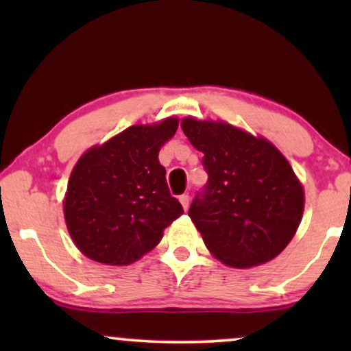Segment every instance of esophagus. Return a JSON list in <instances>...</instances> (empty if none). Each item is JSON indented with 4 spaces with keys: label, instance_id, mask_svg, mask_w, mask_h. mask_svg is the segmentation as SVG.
<instances>
[{
    "label": "esophagus",
    "instance_id": "34e87169",
    "mask_svg": "<svg viewBox=\"0 0 351 351\" xmlns=\"http://www.w3.org/2000/svg\"><path fill=\"white\" fill-rule=\"evenodd\" d=\"M179 201H180V204L184 206L185 210L189 209V206H190V196L189 195H182L180 198H179Z\"/></svg>",
    "mask_w": 351,
    "mask_h": 351
}]
</instances>
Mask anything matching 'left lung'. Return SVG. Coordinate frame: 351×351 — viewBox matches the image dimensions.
<instances>
[{"instance_id":"8db88e82","label":"left lung","mask_w":351,"mask_h":351,"mask_svg":"<svg viewBox=\"0 0 351 351\" xmlns=\"http://www.w3.org/2000/svg\"><path fill=\"white\" fill-rule=\"evenodd\" d=\"M182 129L204 155L208 182L189 215L209 251L237 268L275 258L304 213V189L286 158L265 138L225 123L186 118Z\"/></svg>"}]
</instances>
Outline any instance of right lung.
Returning <instances> with one entry per match:
<instances>
[{"instance_id":"obj_1","label":"right lung","mask_w":351,"mask_h":351,"mask_svg":"<svg viewBox=\"0 0 351 351\" xmlns=\"http://www.w3.org/2000/svg\"><path fill=\"white\" fill-rule=\"evenodd\" d=\"M177 126L176 118L131 126L81 156L70 176L64 210L71 238L86 257L129 265L152 251L162 230L184 214L158 160Z\"/></svg>"}]
</instances>
